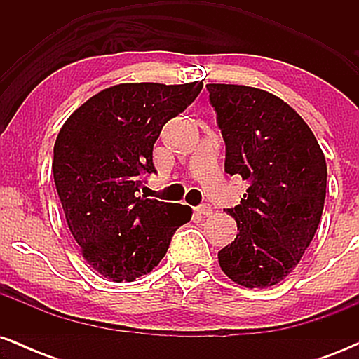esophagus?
I'll use <instances>...</instances> for the list:
<instances>
[{
	"instance_id": "obj_1",
	"label": "esophagus",
	"mask_w": 359,
	"mask_h": 359,
	"mask_svg": "<svg viewBox=\"0 0 359 359\" xmlns=\"http://www.w3.org/2000/svg\"><path fill=\"white\" fill-rule=\"evenodd\" d=\"M197 212L203 214V216H211L212 214V208L209 204H201L199 208H197Z\"/></svg>"
}]
</instances>
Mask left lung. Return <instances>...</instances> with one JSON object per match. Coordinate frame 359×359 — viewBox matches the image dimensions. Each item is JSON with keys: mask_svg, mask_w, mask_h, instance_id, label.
<instances>
[{"mask_svg": "<svg viewBox=\"0 0 359 359\" xmlns=\"http://www.w3.org/2000/svg\"><path fill=\"white\" fill-rule=\"evenodd\" d=\"M226 142L224 170L248 180L228 209L238 234L217 253L238 285H277L299 265L323 216L327 165L294 108L275 94L238 84H208Z\"/></svg>", "mask_w": 359, "mask_h": 359, "instance_id": "1", "label": "left lung"}]
</instances>
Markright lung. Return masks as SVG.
I'll return each mask as SVG.
<instances>
[{
	"instance_id": "right-lung-1",
	"label": "right lung",
	"mask_w": 359,
	"mask_h": 359,
	"mask_svg": "<svg viewBox=\"0 0 359 359\" xmlns=\"http://www.w3.org/2000/svg\"><path fill=\"white\" fill-rule=\"evenodd\" d=\"M203 82L111 86L60 128L52 172L65 221L88 265L113 282H133L165 257L192 208L138 197L140 174L155 172L154 143L168 119L196 100Z\"/></svg>"
}]
</instances>
